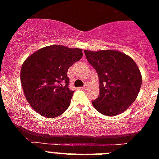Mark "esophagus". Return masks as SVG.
<instances>
[{
	"mask_svg": "<svg viewBox=\"0 0 159 159\" xmlns=\"http://www.w3.org/2000/svg\"><path fill=\"white\" fill-rule=\"evenodd\" d=\"M87 88H88V84H84V87H82V89L85 90V89H86Z\"/></svg>",
	"mask_w": 159,
	"mask_h": 159,
	"instance_id": "1",
	"label": "esophagus"
}]
</instances>
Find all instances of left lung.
Returning a JSON list of instances; mask_svg holds the SVG:
<instances>
[{
  "label": "left lung",
  "instance_id": "1",
  "mask_svg": "<svg viewBox=\"0 0 159 159\" xmlns=\"http://www.w3.org/2000/svg\"><path fill=\"white\" fill-rule=\"evenodd\" d=\"M98 73L99 95L94 107L107 116L123 113L134 102L142 85V75L134 60L117 50H84Z\"/></svg>",
  "mask_w": 159,
  "mask_h": 159
}]
</instances>
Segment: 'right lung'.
I'll list each match as a JSON object with an SVG mask.
<instances>
[{
  "label": "right lung",
  "mask_w": 159,
  "mask_h": 159,
  "mask_svg": "<svg viewBox=\"0 0 159 159\" xmlns=\"http://www.w3.org/2000/svg\"><path fill=\"white\" fill-rule=\"evenodd\" d=\"M83 57L82 49L50 45L30 55L23 63L20 81L32 109L44 117H57L67 110L73 92L67 70Z\"/></svg>",
  "instance_id": "add662e5"
}]
</instances>
